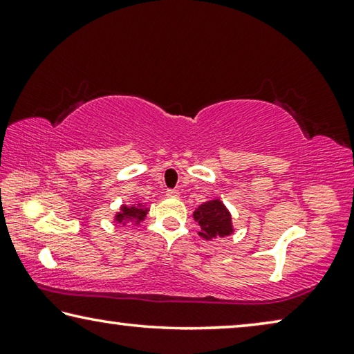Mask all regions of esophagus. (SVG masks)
Returning <instances> with one entry per match:
<instances>
[{"mask_svg": "<svg viewBox=\"0 0 354 354\" xmlns=\"http://www.w3.org/2000/svg\"><path fill=\"white\" fill-rule=\"evenodd\" d=\"M167 196H171V198H176V196H179V192L176 189H169L167 190Z\"/></svg>", "mask_w": 354, "mask_h": 354, "instance_id": "obj_1", "label": "esophagus"}]
</instances>
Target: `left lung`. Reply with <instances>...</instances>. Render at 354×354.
<instances>
[{"instance_id": "obj_1", "label": "left lung", "mask_w": 354, "mask_h": 354, "mask_svg": "<svg viewBox=\"0 0 354 354\" xmlns=\"http://www.w3.org/2000/svg\"><path fill=\"white\" fill-rule=\"evenodd\" d=\"M194 220L200 226L198 234L206 241L227 237L234 234L236 231L231 212L227 211L225 203L220 198L206 201L196 207L194 211Z\"/></svg>"}]
</instances>
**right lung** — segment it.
Masks as SVG:
<instances>
[{"instance_id":"1","label":"right lung","mask_w":354,"mask_h":354,"mask_svg":"<svg viewBox=\"0 0 354 354\" xmlns=\"http://www.w3.org/2000/svg\"><path fill=\"white\" fill-rule=\"evenodd\" d=\"M149 212V207L145 205V203L140 201H134L131 205H122L118 207V212L113 215V221L115 223H122V225H140L143 220L147 218V215Z\"/></svg>"}]
</instances>
